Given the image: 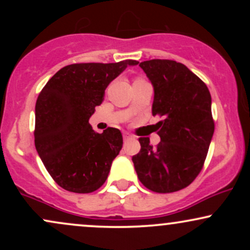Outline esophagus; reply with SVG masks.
Segmentation results:
<instances>
[{
	"label": "esophagus",
	"instance_id": "1",
	"mask_svg": "<svg viewBox=\"0 0 250 250\" xmlns=\"http://www.w3.org/2000/svg\"><path fill=\"white\" fill-rule=\"evenodd\" d=\"M131 139H133V136H131L130 134L123 133V140H125V141H129V140H131Z\"/></svg>",
	"mask_w": 250,
	"mask_h": 250
}]
</instances>
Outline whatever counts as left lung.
I'll return each mask as SVG.
<instances>
[{"label":"left lung","mask_w":250,"mask_h":250,"mask_svg":"<svg viewBox=\"0 0 250 250\" xmlns=\"http://www.w3.org/2000/svg\"><path fill=\"white\" fill-rule=\"evenodd\" d=\"M154 88L151 113L161 142L153 147L140 137L141 150L133 156L137 177L156 193H174L199 175L214 134L211 96L207 85L182 63L150 60L140 63Z\"/></svg>","instance_id":"1"}]
</instances>
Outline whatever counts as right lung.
Segmentation results:
<instances>
[{"label": "right lung", "mask_w": 250, "mask_h": 250, "mask_svg": "<svg viewBox=\"0 0 250 250\" xmlns=\"http://www.w3.org/2000/svg\"><path fill=\"white\" fill-rule=\"evenodd\" d=\"M135 60L76 63L63 67L40 93L35 107V147L54 181L68 191L85 194L107 180L123 145L119 129L96 133L89 119L108 84Z\"/></svg>", "instance_id": "1"}]
</instances>
